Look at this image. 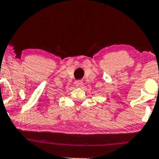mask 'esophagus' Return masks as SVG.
Returning a JSON list of instances; mask_svg holds the SVG:
<instances>
[{"instance_id":"1","label":"esophagus","mask_w":159,"mask_h":159,"mask_svg":"<svg viewBox=\"0 0 159 159\" xmlns=\"http://www.w3.org/2000/svg\"><path fill=\"white\" fill-rule=\"evenodd\" d=\"M74 84H75V85L76 86V87H78V88L82 87V86L83 85V81H81V80H76L75 83H74Z\"/></svg>"}]
</instances>
